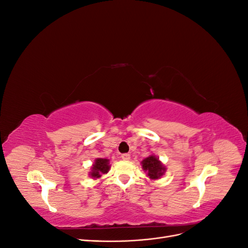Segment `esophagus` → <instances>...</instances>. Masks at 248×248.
Returning a JSON list of instances; mask_svg holds the SVG:
<instances>
[{
    "label": "esophagus",
    "mask_w": 248,
    "mask_h": 248,
    "mask_svg": "<svg viewBox=\"0 0 248 248\" xmlns=\"http://www.w3.org/2000/svg\"><path fill=\"white\" fill-rule=\"evenodd\" d=\"M122 159L123 160H129L130 159V155L129 154H127V153H125V154H122Z\"/></svg>",
    "instance_id": "esophagus-1"
}]
</instances>
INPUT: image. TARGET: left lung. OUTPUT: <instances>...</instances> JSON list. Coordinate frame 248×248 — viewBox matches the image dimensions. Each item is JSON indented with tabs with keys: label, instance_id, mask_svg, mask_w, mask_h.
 <instances>
[{
	"label": "left lung",
	"instance_id": "left-lung-1",
	"mask_svg": "<svg viewBox=\"0 0 248 248\" xmlns=\"http://www.w3.org/2000/svg\"><path fill=\"white\" fill-rule=\"evenodd\" d=\"M140 164L141 169L147 172V176L151 180L160 179L167 170L166 166L159 160L158 157L153 154L149 155L145 159H142Z\"/></svg>",
	"mask_w": 248,
	"mask_h": 248
}]
</instances>
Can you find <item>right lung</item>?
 <instances>
[{
	"mask_svg": "<svg viewBox=\"0 0 248 248\" xmlns=\"http://www.w3.org/2000/svg\"><path fill=\"white\" fill-rule=\"evenodd\" d=\"M110 168L109 159L108 158H96L91 167V170L89 171V177L96 180L101 178L102 175L108 174Z\"/></svg>",
	"mask_w": 248,
	"mask_h": 248,
	"instance_id": "add662e5",
	"label": "right lung"
}]
</instances>
